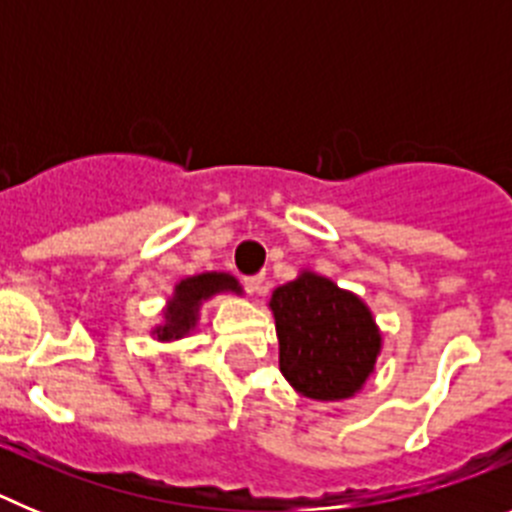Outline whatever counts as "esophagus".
<instances>
[{
	"mask_svg": "<svg viewBox=\"0 0 512 512\" xmlns=\"http://www.w3.org/2000/svg\"><path fill=\"white\" fill-rule=\"evenodd\" d=\"M243 287H246L248 295H259L261 287H264V277H243Z\"/></svg>",
	"mask_w": 512,
	"mask_h": 512,
	"instance_id": "34e87169",
	"label": "esophagus"
}]
</instances>
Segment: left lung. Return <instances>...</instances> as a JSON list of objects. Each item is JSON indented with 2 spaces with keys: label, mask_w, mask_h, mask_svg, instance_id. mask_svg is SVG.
I'll return each instance as SVG.
<instances>
[{
  "label": "left lung",
  "mask_w": 512,
  "mask_h": 512,
  "mask_svg": "<svg viewBox=\"0 0 512 512\" xmlns=\"http://www.w3.org/2000/svg\"><path fill=\"white\" fill-rule=\"evenodd\" d=\"M279 369L295 392L336 402L361 392L382 351V330L359 295L315 271L271 292Z\"/></svg>",
  "instance_id": "left-lung-1"
}]
</instances>
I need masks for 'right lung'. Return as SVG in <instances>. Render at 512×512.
I'll list each match as a JSON object with an SVG mask.
<instances>
[{"label":"right lung","instance_id":"add662e5","mask_svg":"<svg viewBox=\"0 0 512 512\" xmlns=\"http://www.w3.org/2000/svg\"><path fill=\"white\" fill-rule=\"evenodd\" d=\"M220 292L241 295L243 289L238 284V279L233 274H228V271H205V274H194V277L182 279L174 287V295L166 302L164 320L151 333L164 343L189 336L197 328V323H200L202 302L220 295Z\"/></svg>","mask_w":512,"mask_h":512}]
</instances>
